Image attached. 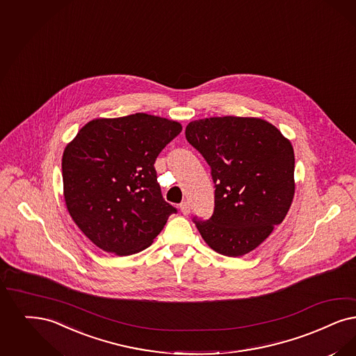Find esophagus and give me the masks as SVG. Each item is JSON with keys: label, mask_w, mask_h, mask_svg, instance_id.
Listing matches in <instances>:
<instances>
[{"label": "esophagus", "mask_w": 356, "mask_h": 356, "mask_svg": "<svg viewBox=\"0 0 356 356\" xmlns=\"http://www.w3.org/2000/svg\"><path fill=\"white\" fill-rule=\"evenodd\" d=\"M180 211H181V213L185 214H189L191 213V205H189V202H181L180 204Z\"/></svg>", "instance_id": "34e87169"}]
</instances>
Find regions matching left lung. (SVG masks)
<instances>
[{"label":"left lung","instance_id":"1","mask_svg":"<svg viewBox=\"0 0 356 356\" xmlns=\"http://www.w3.org/2000/svg\"><path fill=\"white\" fill-rule=\"evenodd\" d=\"M185 138L212 170L214 212L195 218L214 252L241 257L261 245L284 221L294 192V149L259 118L216 116L191 122Z\"/></svg>","mask_w":356,"mask_h":356}]
</instances>
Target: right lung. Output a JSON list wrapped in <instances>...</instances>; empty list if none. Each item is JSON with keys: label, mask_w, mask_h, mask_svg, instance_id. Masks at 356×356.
Wrapping results in <instances>:
<instances>
[{"label": "right lung", "mask_w": 356, "mask_h": 356, "mask_svg": "<svg viewBox=\"0 0 356 356\" xmlns=\"http://www.w3.org/2000/svg\"><path fill=\"white\" fill-rule=\"evenodd\" d=\"M155 115L88 122L62 156L63 196L74 222L102 250L116 256L148 248L176 208L161 196L155 160L181 132Z\"/></svg>", "instance_id": "add662e5"}]
</instances>
